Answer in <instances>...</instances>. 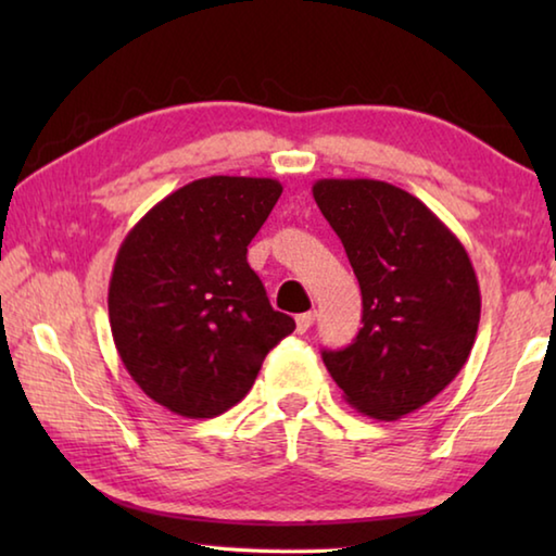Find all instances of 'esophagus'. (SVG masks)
<instances>
[{"label": "esophagus", "instance_id": "obj_1", "mask_svg": "<svg viewBox=\"0 0 556 556\" xmlns=\"http://www.w3.org/2000/svg\"><path fill=\"white\" fill-rule=\"evenodd\" d=\"M314 321H316V312L299 314V316H296V331H299V333H306L308 328L314 326Z\"/></svg>", "mask_w": 556, "mask_h": 556}]
</instances>
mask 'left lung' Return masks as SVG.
Returning a JSON list of instances; mask_svg holds the SVG:
<instances>
[{"label": "left lung", "instance_id": "obj_1", "mask_svg": "<svg viewBox=\"0 0 556 556\" xmlns=\"http://www.w3.org/2000/svg\"><path fill=\"white\" fill-rule=\"evenodd\" d=\"M314 199L363 294V328L324 363L348 404L392 421L425 407L464 368L481 289L464 244L425 203L375 178H321Z\"/></svg>", "mask_w": 556, "mask_h": 556}]
</instances>
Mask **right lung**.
I'll return each mask as SVG.
<instances>
[{
    "mask_svg": "<svg viewBox=\"0 0 556 556\" xmlns=\"http://www.w3.org/2000/svg\"><path fill=\"white\" fill-rule=\"evenodd\" d=\"M279 195L275 178H199L159 201L119 244L112 338L131 380L178 417L235 407L296 328L248 265V244Z\"/></svg>",
    "mask_w": 556,
    "mask_h": 556,
    "instance_id": "right-lung-1",
    "label": "right lung"
}]
</instances>
